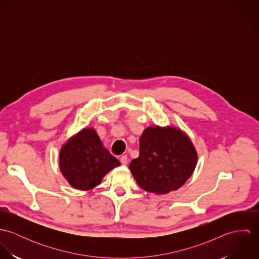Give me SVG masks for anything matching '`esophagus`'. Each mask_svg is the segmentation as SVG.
<instances>
[{
  "label": "esophagus",
  "instance_id": "obj_1",
  "mask_svg": "<svg viewBox=\"0 0 259 259\" xmlns=\"http://www.w3.org/2000/svg\"><path fill=\"white\" fill-rule=\"evenodd\" d=\"M120 163L122 164V165H126L127 164V162H128V160H127V156L124 154V155H122V156H120Z\"/></svg>",
  "mask_w": 259,
  "mask_h": 259
}]
</instances>
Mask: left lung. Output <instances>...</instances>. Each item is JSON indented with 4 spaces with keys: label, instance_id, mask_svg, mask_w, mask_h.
I'll list each match as a JSON object with an SVG mask.
<instances>
[{
    "label": "left lung",
    "instance_id": "obj_1",
    "mask_svg": "<svg viewBox=\"0 0 259 259\" xmlns=\"http://www.w3.org/2000/svg\"><path fill=\"white\" fill-rule=\"evenodd\" d=\"M196 161V150L182 131L149 126L140 139V155L132 160L130 169L142 188L164 194L185 184Z\"/></svg>",
    "mask_w": 259,
    "mask_h": 259
}]
</instances>
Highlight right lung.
<instances>
[{
    "label": "right lung",
    "instance_id": "add662e5",
    "mask_svg": "<svg viewBox=\"0 0 259 259\" xmlns=\"http://www.w3.org/2000/svg\"><path fill=\"white\" fill-rule=\"evenodd\" d=\"M119 161L112 156L94 128H83L60 151V169L76 189L89 190L101 184L103 178Z\"/></svg>",
    "mask_w": 259,
    "mask_h": 259
}]
</instances>
